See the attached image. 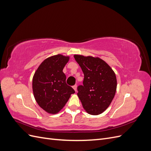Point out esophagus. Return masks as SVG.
Returning <instances> with one entry per match:
<instances>
[{"instance_id": "34e87169", "label": "esophagus", "mask_w": 151, "mask_h": 151, "mask_svg": "<svg viewBox=\"0 0 151 151\" xmlns=\"http://www.w3.org/2000/svg\"><path fill=\"white\" fill-rule=\"evenodd\" d=\"M73 89H74L75 90L76 92V91H77V85L76 84L74 85V86H73Z\"/></svg>"}]
</instances>
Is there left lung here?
Segmentation results:
<instances>
[{"label": "left lung", "instance_id": "1", "mask_svg": "<svg viewBox=\"0 0 151 151\" xmlns=\"http://www.w3.org/2000/svg\"><path fill=\"white\" fill-rule=\"evenodd\" d=\"M83 70V85L77 87L78 96L85 110L97 115L108 108L115 96L116 78L112 68L102 59L75 55Z\"/></svg>", "mask_w": 151, "mask_h": 151}]
</instances>
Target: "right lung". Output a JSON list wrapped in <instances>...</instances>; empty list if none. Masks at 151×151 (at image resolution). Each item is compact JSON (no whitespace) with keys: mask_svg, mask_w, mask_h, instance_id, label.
<instances>
[{"mask_svg":"<svg viewBox=\"0 0 151 151\" xmlns=\"http://www.w3.org/2000/svg\"><path fill=\"white\" fill-rule=\"evenodd\" d=\"M69 57L57 55L41 63L33 78L34 96L39 106L47 113L56 114L75 93L66 83L63 69Z\"/></svg>","mask_w":151,"mask_h":151,"instance_id":"right-lung-1","label":"right lung"}]
</instances>
